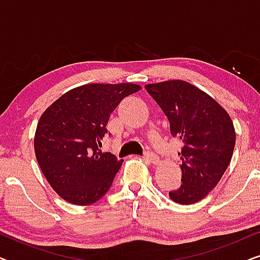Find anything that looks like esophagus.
Returning <instances> with one entry per match:
<instances>
[{
	"instance_id": "obj_1",
	"label": "esophagus",
	"mask_w": 260,
	"mask_h": 260,
	"mask_svg": "<svg viewBox=\"0 0 260 260\" xmlns=\"http://www.w3.org/2000/svg\"><path fill=\"white\" fill-rule=\"evenodd\" d=\"M143 158L147 162H149V163H157V161H158L157 155L154 154V152H152V151H147V152H145L144 156H143Z\"/></svg>"
}]
</instances>
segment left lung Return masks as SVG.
Returning a JSON list of instances; mask_svg holds the SVG:
<instances>
[{
    "label": "left lung",
    "mask_w": 260,
    "mask_h": 260,
    "mask_svg": "<svg viewBox=\"0 0 260 260\" xmlns=\"http://www.w3.org/2000/svg\"><path fill=\"white\" fill-rule=\"evenodd\" d=\"M180 138L182 184L169 191L176 204L200 201L221 179L232 158L236 131L229 113L211 95L183 80L145 85Z\"/></svg>",
    "instance_id": "1"
}]
</instances>
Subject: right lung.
<instances>
[{
    "instance_id": "1",
    "label": "right lung",
    "mask_w": 260,
    "mask_h": 260,
    "mask_svg": "<svg viewBox=\"0 0 260 260\" xmlns=\"http://www.w3.org/2000/svg\"><path fill=\"white\" fill-rule=\"evenodd\" d=\"M140 90L131 83L83 85L42 113L35 131V156L60 198L86 206L110 189L123 159L101 150L106 124L122 99Z\"/></svg>"
}]
</instances>
